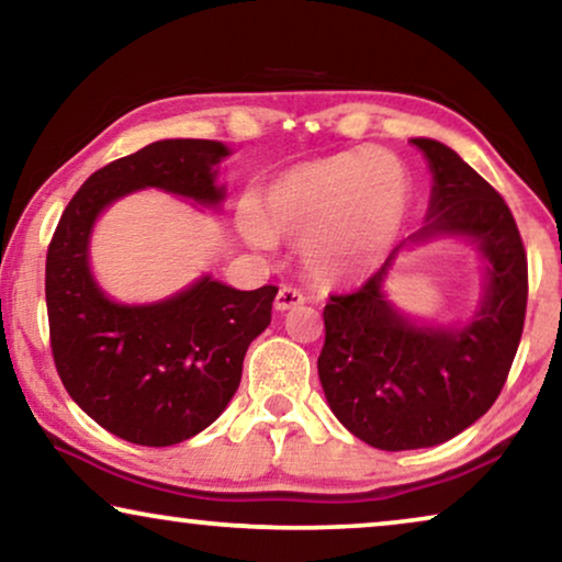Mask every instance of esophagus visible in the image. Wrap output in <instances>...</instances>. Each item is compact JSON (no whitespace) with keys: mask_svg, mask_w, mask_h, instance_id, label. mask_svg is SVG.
Returning a JSON list of instances; mask_svg holds the SVG:
<instances>
[{"mask_svg":"<svg viewBox=\"0 0 562 562\" xmlns=\"http://www.w3.org/2000/svg\"><path fill=\"white\" fill-rule=\"evenodd\" d=\"M304 302H306L304 291H299L294 286H283V289H279V294H276L273 304H276V310H279V312H286V310H291V306H299Z\"/></svg>","mask_w":562,"mask_h":562,"instance_id":"obj_1","label":"esophagus"}]
</instances>
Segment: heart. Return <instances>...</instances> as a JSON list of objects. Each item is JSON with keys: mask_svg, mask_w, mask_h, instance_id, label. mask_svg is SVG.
I'll return each instance as SVG.
<instances>
[{"mask_svg": "<svg viewBox=\"0 0 562 562\" xmlns=\"http://www.w3.org/2000/svg\"><path fill=\"white\" fill-rule=\"evenodd\" d=\"M412 202V176L396 156L345 150L268 181L243 214V235L258 248L304 243V268L314 281L350 283L394 248Z\"/></svg>", "mask_w": 562, "mask_h": 562, "instance_id": "1", "label": "heart"}]
</instances>
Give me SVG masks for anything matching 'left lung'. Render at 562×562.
<instances>
[{"instance_id":"left-lung-1","label":"left lung","mask_w":562,"mask_h":562,"mask_svg":"<svg viewBox=\"0 0 562 562\" xmlns=\"http://www.w3.org/2000/svg\"><path fill=\"white\" fill-rule=\"evenodd\" d=\"M432 168L427 220L406 243L465 235L488 260L481 310L460 329L417 327L381 294L398 248L358 291L322 312V389L335 417L379 450L432 448L483 417L502 394L527 312V252L504 196L448 145L414 137Z\"/></svg>"}]
</instances>
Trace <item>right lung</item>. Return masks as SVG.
I'll return each instance as SVG.
<instances>
[{
  "label": "right lung",
  "instance_id": "obj_1",
  "mask_svg": "<svg viewBox=\"0 0 562 562\" xmlns=\"http://www.w3.org/2000/svg\"><path fill=\"white\" fill-rule=\"evenodd\" d=\"M217 140H158L83 181L60 214L45 258L50 350L76 404L106 432L148 448L189 440L225 412L248 345L271 322L279 286L237 291L204 276L148 306L114 304L89 271V235L104 206L158 187L220 204Z\"/></svg>",
  "mask_w": 562,
  "mask_h": 562
}]
</instances>
